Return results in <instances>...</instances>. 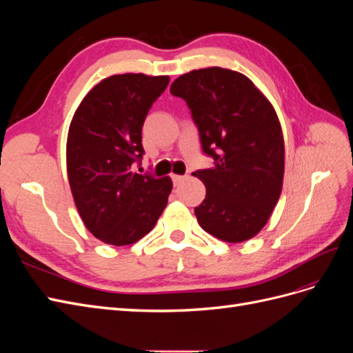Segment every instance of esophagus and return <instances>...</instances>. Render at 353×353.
<instances>
[{"instance_id": "esophagus-1", "label": "esophagus", "mask_w": 353, "mask_h": 353, "mask_svg": "<svg viewBox=\"0 0 353 353\" xmlns=\"http://www.w3.org/2000/svg\"><path fill=\"white\" fill-rule=\"evenodd\" d=\"M184 178H185V176H183V175H175V174H174V175H172L174 184H175V185H178V184L181 183V181H184Z\"/></svg>"}]
</instances>
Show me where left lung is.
I'll use <instances>...</instances> for the list:
<instances>
[{"mask_svg":"<svg viewBox=\"0 0 353 353\" xmlns=\"http://www.w3.org/2000/svg\"><path fill=\"white\" fill-rule=\"evenodd\" d=\"M170 94L185 100L203 152L215 166L193 174L206 187L194 209L200 227L241 243L268 222L284 178V138L272 104L243 73L206 68L181 74Z\"/></svg>","mask_w":353,"mask_h":353,"instance_id":"8db88e82","label":"left lung"}]
</instances>
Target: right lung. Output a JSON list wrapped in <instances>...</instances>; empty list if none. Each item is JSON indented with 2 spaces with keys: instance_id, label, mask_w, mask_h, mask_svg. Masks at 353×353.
<instances>
[{
  "instance_id": "obj_1",
  "label": "right lung",
  "mask_w": 353,
  "mask_h": 353,
  "mask_svg": "<svg viewBox=\"0 0 353 353\" xmlns=\"http://www.w3.org/2000/svg\"><path fill=\"white\" fill-rule=\"evenodd\" d=\"M169 77L113 74L85 95L66 144L68 178L85 227L105 244L126 245L150 232L172 191L169 176L134 172L141 130Z\"/></svg>"
}]
</instances>
